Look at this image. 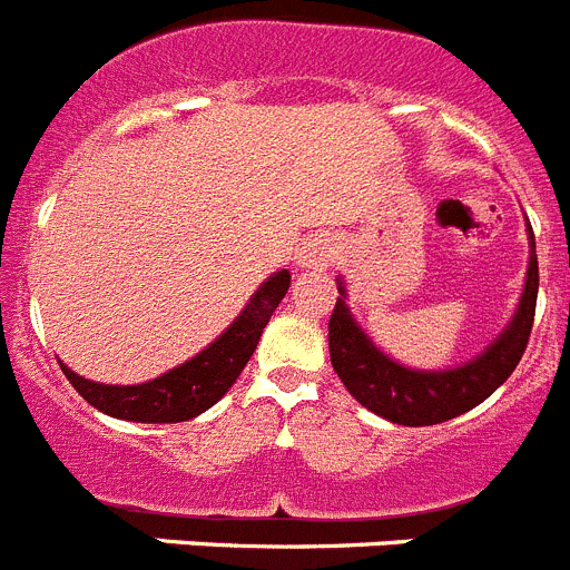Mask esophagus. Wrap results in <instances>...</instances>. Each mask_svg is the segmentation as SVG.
Returning <instances> with one entry per match:
<instances>
[{"mask_svg":"<svg viewBox=\"0 0 570 570\" xmlns=\"http://www.w3.org/2000/svg\"><path fill=\"white\" fill-rule=\"evenodd\" d=\"M331 254H334L331 242L322 239V236H314V239H308L305 245H302L299 254H296V262H299V268L322 271V268H328Z\"/></svg>","mask_w":570,"mask_h":570,"instance_id":"1","label":"esophagus"}]
</instances>
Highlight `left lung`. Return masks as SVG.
I'll return each mask as SVG.
<instances>
[{"mask_svg":"<svg viewBox=\"0 0 570 570\" xmlns=\"http://www.w3.org/2000/svg\"><path fill=\"white\" fill-rule=\"evenodd\" d=\"M525 230L531 254H528L520 305L502 334L482 354L456 367L420 371V367L400 365L394 356H387L362 331V325L347 308V288L340 276L336 279L340 296H336L334 314L328 322V347L331 365L340 374L342 385L347 387V394L382 420L411 428L454 420L488 400L513 374V367L520 365L533 328L540 265H537V242H533L531 223Z\"/></svg>","mask_w":570,"mask_h":570,"instance_id":"obj_1","label":"left lung"}]
</instances>
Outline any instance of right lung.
Listing matches in <instances>:
<instances>
[{
  "instance_id": "right-lung-1",
  "label": "right lung",
  "mask_w": 570,
  "mask_h": 570,
  "mask_svg": "<svg viewBox=\"0 0 570 570\" xmlns=\"http://www.w3.org/2000/svg\"><path fill=\"white\" fill-rule=\"evenodd\" d=\"M291 288V271H276L262 282L248 305L239 311L223 334L205 351L190 356L183 365L170 367L168 374L139 385H105L73 374L65 362L62 374L77 387L82 400L99 407L102 414L128 422H185L208 411L228 394L242 367L254 356L262 328L268 325L282 296Z\"/></svg>"
}]
</instances>
